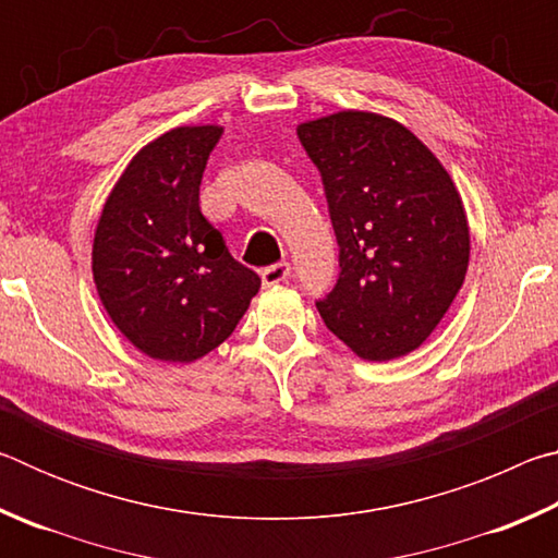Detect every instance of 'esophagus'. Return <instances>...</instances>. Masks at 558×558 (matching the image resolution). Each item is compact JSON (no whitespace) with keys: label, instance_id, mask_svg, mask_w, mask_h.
Instances as JSON below:
<instances>
[{"label":"esophagus","instance_id":"obj_1","mask_svg":"<svg viewBox=\"0 0 558 558\" xmlns=\"http://www.w3.org/2000/svg\"><path fill=\"white\" fill-rule=\"evenodd\" d=\"M290 276V263H272V266L263 268L260 270V278H263V286H278V282H282Z\"/></svg>","mask_w":558,"mask_h":558}]
</instances>
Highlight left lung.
Listing matches in <instances>:
<instances>
[{
  "label": "left lung",
  "instance_id": "8db88e82",
  "mask_svg": "<svg viewBox=\"0 0 558 558\" xmlns=\"http://www.w3.org/2000/svg\"><path fill=\"white\" fill-rule=\"evenodd\" d=\"M298 137L323 177L339 245L319 315L359 356L409 354L465 280L470 231L456 184L411 130L374 112L302 122Z\"/></svg>",
  "mask_w": 558,
  "mask_h": 558
}]
</instances>
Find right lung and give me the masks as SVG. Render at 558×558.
Listing matches in <instances>:
<instances>
[{
  "instance_id": "add662e5",
  "label": "right lung",
  "mask_w": 558,
  "mask_h": 558,
  "mask_svg": "<svg viewBox=\"0 0 558 558\" xmlns=\"http://www.w3.org/2000/svg\"><path fill=\"white\" fill-rule=\"evenodd\" d=\"M221 128H177L140 149L112 189L93 241L102 307L140 352L194 362L229 339L258 272L229 253L199 206Z\"/></svg>"
}]
</instances>
